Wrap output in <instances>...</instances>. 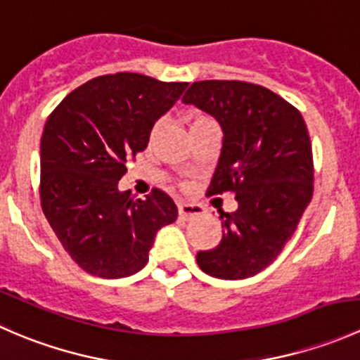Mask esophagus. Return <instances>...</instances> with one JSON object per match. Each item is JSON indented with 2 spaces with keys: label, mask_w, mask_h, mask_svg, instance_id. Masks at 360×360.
Listing matches in <instances>:
<instances>
[{
  "label": "esophagus",
  "mask_w": 360,
  "mask_h": 360,
  "mask_svg": "<svg viewBox=\"0 0 360 360\" xmlns=\"http://www.w3.org/2000/svg\"><path fill=\"white\" fill-rule=\"evenodd\" d=\"M177 212H179V219L190 221V219H195V217L203 216V207L197 205V203L183 202L177 205Z\"/></svg>",
  "instance_id": "34e87169"
}]
</instances>
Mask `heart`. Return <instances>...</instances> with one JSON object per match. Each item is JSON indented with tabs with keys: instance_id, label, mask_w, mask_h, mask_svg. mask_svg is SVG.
Instances as JSON below:
<instances>
[{
	"instance_id": "obj_1",
	"label": "heart",
	"mask_w": 360,
	"mask_h": 360,
	"mask_svg": "<svg viewBox=\"0 0 360 360\" xmlns=\"http://www.w3.org/2000/svg\"><path fill=\"white\" fill-rule=\"evenodd\" d=\"M205 122H209V118H207V116L200 115V112H193V115L190 116V129L191 127H197V125H200V123H205ZM158 130H160V125H155L153 129H151V139L157 136Z\"/></svg>"
}]
</instances>
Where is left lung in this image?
Instances as JSON below:
<instances>
[{
	"mask_svg": "<svg viewBox=\"0 0 360 360\" xmlns=\"http://www.w3.org/2000/svg\"><path fill=\"white\" fill-rule=\"evenodd\" d=\"M184 104L214 116L223 148L207 193L233 191L238 209L219 216L223 238L200 250L202 271L224 281L259 274L292 237L314 193V158L296 108L261 85L205 79Z\"/></svg>",
	"mask_w": 360,
	"mask_h": 360,
	"instance_id": "8db88e82",
	"label": "left lung"
}]
</instances>
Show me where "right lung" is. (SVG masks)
Wrapping results in <instances>:
<instances>
[{
  "instance_id": "obj_1",
  "label": "right lung",
  "mask_w": 360,
  "mask_h": 360,
  "mask_svg": "<svg viewBox=\"0 0 360 360\" xmlns=\"http://www.w3.org/2000/svg\"><path fill=\"white\" fill-rule=\"evenodd\" d=\"M186 86L137 72L99 76L72 90L46 120L39 146L41 209L69 256L89 274H137L157 231L176 221L169 195L155 188L141 200L120 190L118 181Z\"/></svg>"
}]
</instances>
